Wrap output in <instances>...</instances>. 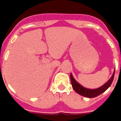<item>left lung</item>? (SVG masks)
<instances>
[{
	"label": "left lung",
	"mask_w": 121,
	"mask_h": 121,
	"mask_svg": "<svg viewBox=\"0 0 121 121\" xmlns=\"http://www.w3.org/2000/svg\"><path fill=\"white\" fill-rule=\"evenodd\" d=\"M115 70L112 77L110 78V79H109L108 81L107 82L106 84H104L102 86L100 87L99 88L95 89H87V88H85L83 86H82L80 84H79L74 80L73 76L72 75V74H71V76L70 77H71V81L73 88L74 90L76 91L77 93H78L79 95H80L82 96H84L85 97H87V98H94V97H96V96L100 95V94L104 93V91L109 88V86L112 84V82L113 80Z\"/></svg>",
	"instance_id": "1"
}]
</instances>
